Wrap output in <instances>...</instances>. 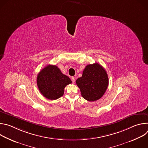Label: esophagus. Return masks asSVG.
<instances>
[{
	"label": "esophagus",
	"mask_w": 148,
	"mask_h": 148,
	"mask_svg": "<svg viewBox=\"0 0 148 148\" xmlns=\"http://www.w3.org/2000/svg\"><path fill=\"white\" fill-rule=\"evenodd\" d=\"M71 80H72L73 82V83H74V82H75V77H73L71 78Z\"/></svg>",
	"instance_id": "obj_1"
}]
</instances>
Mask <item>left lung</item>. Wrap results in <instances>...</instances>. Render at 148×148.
<instances>
[{
  "mask_svg": "<svg viewBox=\"0 0 148 148\" xmlns=\"http://www.w3.org/2000/svg\"><path fill=\"white\" fill-rule=\"evenodd\" d=\"M108 77L98 63L88 64L82 71V77L76 80L82 97L88 101L100 99L108 86Z\"/></svg>",
  "mask_w": 148,
  "mask_h": 148,
  "instance_id": "1",
  "label": "left lung"
}]
</instances>
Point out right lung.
<instances>
[{"label":"right lung","instance_id":"add662e5","mask_svg":"<svg viewBox=\"0 0 148 148\" xmlns=\"http://www.w3.org/2000/svg\"><path fill=\"white\" fill-rule=\"evenodd\" d=\"M72 83L70 78L63 74L54 65H48L37 75V84L41 94L46 98L55 100L63 95L64 88Z\"/></svg>","mask_w":148,"mask_h":148}]
</instances>
